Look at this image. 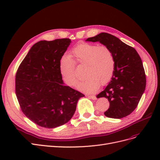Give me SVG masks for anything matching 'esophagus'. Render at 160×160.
Listing matches in <instances>:
<instances>
[{"label":"esophagus","instance_id":"1","mask_svg":"<svg viewBox=\"0 0 160 160\" xmlns=\"http://www.w3.org/2000/svg\"><path fill=\"white\" fill-rule=\"evenodd\" d=\"M88 97L89 98H90V99H93V100H95V99H97L96 96H95V95H88Z\"/></svg>","mask_w":160,"mask_h":160}]
</instances>
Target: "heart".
<instances>
[{"label":"heart","instance_id":"b5f03b06","mask_svg":"<svg viewBox=\"0 0 160 160\" xmlns=\"http://www.w3.org/2000/svg\"><path fill=\"white\" fill-rule=\"evenodd\" d=\"M70 57L75 63L85 67L83 72L85 78L77 86L82 91L93 93L98 89L99 83L101 85L107 84L113 76L115 59L108 46L80 43L71 50ZM71 59L68 56L62 58L60 71L65 83L75 87L79 78L75 74L73 62Z\"/></svg>","mask_w":160,"mask_h":160}]
</instances>
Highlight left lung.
<instances>
[{
  "mask_svg": "<svg viewBox=\"0 0 160 160\" xmlns=\"http://www.w3.org/2000/svg\"><path fill=\"white\" fill-rule=\"evenodd\" d=\"M86 41H98L112 51L115 59L112 78L97 98L109 101V108L104 113L106 117H126L137 108L146 89V78L141 58L134 48L107 32L88 38Z\"/></svg>",
  "mask_w": 160,
  "mask_h": 160,
  "instance_id": "obj_1",
  "label": "left lung"
}]
</instances>
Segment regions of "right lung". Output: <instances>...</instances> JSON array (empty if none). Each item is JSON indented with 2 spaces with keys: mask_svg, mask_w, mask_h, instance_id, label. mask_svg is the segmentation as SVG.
I'll return each instance as SVG.
<instances>
[{
  "mask_svg": "<svg viewBox=\"0 0 160 160\" xmlns=\"http://www.w3.org/2000/svg\"><path fill=\"white\" fill-rule=\"evenodd\" d=\"M69 38L35 43L17 71L15 91L23 113L42 128H55L67 123L84 97L65 86L60 61L71 43Z\"/></svg>",
  "mask_w": 160,
  "mask_h": 160,
  "instance_id": "add662e5",
  "label": "right lung"
}]
</instances>
